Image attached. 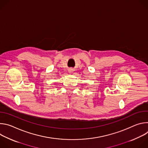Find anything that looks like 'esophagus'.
I'll use <instances>...</instances> for the list:
<instances>
[{
  "instance_id": "esophagus-1",
  "label": "esophagus",
  "mask_w": 148,
  "mask_h": 148,
  "mask_svg": "<svg viewBox=\"0 0 148 148\" xmlns=\"http://www.w3.org/2000/svg\"><path fill=\"white\" fill-rule=\"evenodd\" d=\"M69 73H72V70H71V69H70V70Z\"/></svg>"
}]
</instances>
